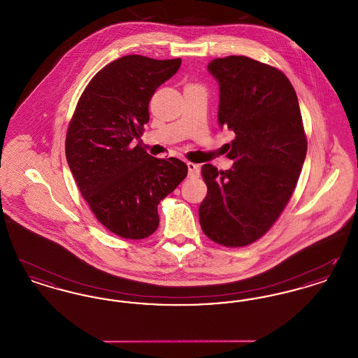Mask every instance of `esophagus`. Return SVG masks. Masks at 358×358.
I'll return each mask as SVG.
<instances>
[{"label":"esophagus","instance_id":"obj_1","mask_svg":"<svg viewBox=\"0 0 358 358\" xmlns=\"http://www.w3.org/2000/svg\"><path fill=\"white\" fill-rule=\"evenodd\" d=\"M187 177L189 178H199L200 177V168H199V165L187 162Z\"/></svg>","mask_w":358,"mask_h":358}]
</instances>
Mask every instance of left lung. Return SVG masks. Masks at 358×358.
<instances>
[{"label": "left lung", "instance_id": "1", "mask_svg": "<svg viewBox=\"0 0 358 358\" xmlns=\"http://www.w3.org/2000/svg\"><path fill=\"white\" fill-rule=\"evenodd\" d=\"M208 71L220 85L219 124L235 133L229 171L205 164L208 187L199 209L210 240L244 247L262 238L296 187L307 139L295 90L275 67L247 56L217 57Z\"/></svg>", "mask_w": 358, "mask_h": 358}]
</instances>
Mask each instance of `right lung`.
Returning a JSON list of instances; mask_svg holds the SVG:
<instances>
[{"instance_id": "1", "label": "right lung", "mask_w": 358, "mask_h": 358, "mask_svg": "<svg viewBox=\"0 0 358 358\" xmlns=\"http://www.w3.org/2000/svg\"><path fill=\"white\" fill-rule=\"evenodd\" d=\"M180 66L181 59L141 55L111 62L85 87L69 122V169L98 222L120 238L150 236L158 204L187 177L185 162L154 158L136 145L155 90Z\"/></svg>"}]
</instances>
